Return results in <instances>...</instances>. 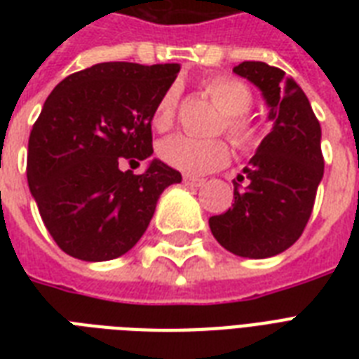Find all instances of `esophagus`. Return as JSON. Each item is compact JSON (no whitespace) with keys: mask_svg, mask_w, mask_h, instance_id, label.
<instances>
[{"mask_svg":"<svg viewBox=\"0 0 359 359\" xmlns=\"http://www.w3.org/2000/svg\"><path fill=\"white\" fill-rule=\"evenodd\" d=\"M184 184L191 186V188H199V186L205 184V179H197V177H184Z\"/></svg>","mask_w":359,"mask_h":359,"instance_id":"34e87169","label":"esophagus"}]
</instances>
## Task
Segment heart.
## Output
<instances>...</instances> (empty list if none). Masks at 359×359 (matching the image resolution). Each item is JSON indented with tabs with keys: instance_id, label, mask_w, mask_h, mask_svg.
<instances>
[{
	"instance_id": "b5f03b06",
	"label": "heart",
	"mask_w": 359,
	"mask_h": 359,
	"mask_svg": "<svg viewBox=\"0 0 359 359\" xmlns=\"http://www.w3.org/2000/svg\"><path fill=\"white\" fill-rule=\"evenodd\" d=\"M203 91L214 106L222 111L218 124L236 149H251L261 140V128L250 115L245 114L253 102V93L244 81L216 76L203 83ZM179 102V89L171 86L158 98L152 124L156 130H168L175 121ZM158 154L171 168L188 175H205L214 169L224 168L229 162V149L222 140H197L190 135L177 134L163 140L158 147Z\"/></svg>"
}]
</instances>
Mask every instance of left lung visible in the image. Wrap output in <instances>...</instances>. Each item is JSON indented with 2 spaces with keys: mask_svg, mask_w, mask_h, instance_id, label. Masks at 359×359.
Instances as JSON below:
<instances>
[{
  "mask_svg": "<svg viewBox=\"0 0 359 359\" xmlns=\"http://www.w3.org/2000/svg\"><path fill=\"white\" fill-rule=\"evenodd\" d=\"M261 89L270 108V134L238 175L235 203L208 219L214 238L225 250L248 259H266L294 244L313 212L324 175L320 124L306 93L278 67L244 61L233 69Z\"/></svg>",
  "mask_w": 359,
  "mask_h": 359,
  "instance_id": "8db88e82",
  "label": "left lung"
}]
</instances>
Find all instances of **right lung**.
I'll use <instances>...</instances> for the list:
<instances>
[{
  "label": "right lung",
  "instance_id": "1",
  "mask_svg": "<svg viewBox=\"0 0 359 359\" xmlns=\"http://www.w3.org/2000/svg\"><path fill=\"white\" fill-rule=\"evenodd\" d=\"M179 63H98L55 86L33 124L27 184L55 244L81 261H111L143 236L162 191L182 180L151 160L152 115Z\"/></svg>",
  "mask_w": 359,
  "mask_h": 359
}]
</instances>
